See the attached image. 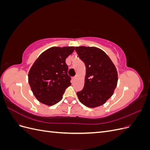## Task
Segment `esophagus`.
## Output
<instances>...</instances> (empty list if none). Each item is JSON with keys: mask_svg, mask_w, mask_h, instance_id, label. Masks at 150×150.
Wrapping results in <instances>:
<instances>
[{"mask_svg": "<svg viewBox=\"0 0 150 150\" xmlns=\"http://www.w3.org/2000/svg\"><path fill=\"white\" fill-rule=\"evenodd\" d=\"M72 81H74L76 79V77H73V78H72Z\"/></svg>", "mask_w": 150, "mask_h": 150, "instance_id": "1", "label": "esophagus"}]
</instances>
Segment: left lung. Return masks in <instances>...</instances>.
<instances>
[{
  "instance_id": "1",
  "label": "left lung",
  "mask_w": 150,
  "mask_h": 150,
  "mask_svg": "<svg viewBox=\"0 0 150 150\" xmlns=\"http://www.w3.org/2000/svg\"><path fill=\"white\" fill-rule=\"evenodd\" d=\"M75 50L86 69L84 88L77 93L79 100L89 108L100 106L112 96L116 88V68L107 54L98 47L79 46Z\"/></svg>"
}]
</instances>
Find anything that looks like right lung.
I'll use <instances>...</instances> for the list:
<instances>
[{"mask_svg":"<svg viewBox=\"0 0 150 150\" xmlns=\"http://www.w3.org/2000/svg\"><path fill=\"white\" fill-rule=\"evenodd\" d=\"M74 47H52L44 51L34 62L28 81L34 95L41 103L53 106L62 99L66 89L71 85L66 58Z\"/></svg>","mask_w":150,"mask_h":150,"instance_id":"1","label":"right lung"}]
</instances>
